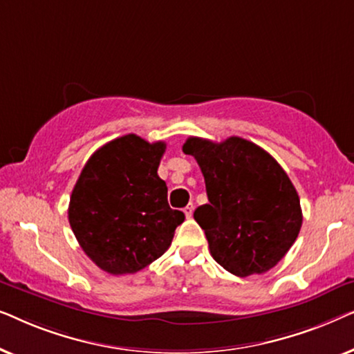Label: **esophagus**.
Wrapping results in <instances>:
<instances>
[{"mask_svg":"<svg viewBox=\"0 0 354 354\" xmlns=\"http://www.w3.org/2000/svg\"><path fill=\"white\" fill-rule=\"evenodd\" d=\"M183 212H185L187 217H192L193 216V205H188L185 209H183Z\"/></svg>","mask_w":354,"mask_h":354,"instance_id":"obj_1","label":"esophagus"}]
</instances>
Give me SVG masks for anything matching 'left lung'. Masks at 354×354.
<instances>
[{
    "instance_id": "1",
    "label": "left lung",
    "mask_w": 354,
    "mask_h": 354,
    "mask_svg": "<svg viewBox=\"0 0 354 354\" xmlns=\"http://www.w3.org/2000/svg\"><path fill=\"white\" fill-rule=\"evenodd\" d=\"M183 153L205 176L207 205L195 209L209 251L230 274L248 277L272 269L287 254L303 224L299 196L287 172L248 140L190 137Z\"/></svg>"
}]
</instances>
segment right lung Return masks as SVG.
<instances>
[{"instance_id":"right-lung-1","label":"right lung","mask_w":354,"mask_h":354,"mask_svg":"<svg viewBox=\"0 0 354 354\" xmlns=\"http://www.w3.org/2000/svg\"><path fill=\"white\" fill-rule=\"evenodd\" d=\"M166 143L135 133L106 143L82 169L69 203V224L85 254L113 275L135 274L172 243L185 214L171 209L158 176Z\"/></svg>"}]
</instances>
